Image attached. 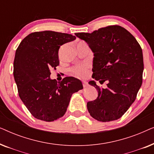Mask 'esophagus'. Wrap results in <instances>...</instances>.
<instances>
[{
  "label": "esophagus",
  "instance_id": "obj_1",
  "mask_svg": "<svg viewBox=\"0 0 154 154\" xmlns=\"http://www.w3.org/2000/svg\"><path fill=\"white\" fill-rule=\"evenodd\" d=\"M88 83L86 81H83V88H86L88 86Z\"/></svg>",
  "mask_w": 154,
  "mask_h": 154
}]
</instances>
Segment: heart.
<instances>
[{"label": "heart", "mask_w": 154, "mask_h": 154, "mask_svg": "<svg viewBox=\"0 0 154 154\" xmlns=\"http://www.w3.org/2000/svg\"><path fill=\"white\" fill-rule=\"evenodd\" d=\"M88 64H82L71 69V73L77 77H84L88 74Z\"/></svg>", "instance_id": "obj_1"}]
</instances>
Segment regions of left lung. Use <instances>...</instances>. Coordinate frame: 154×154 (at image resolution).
<instances>
[{"mask_svg":"<svg viewBox=\"0 0 154 154\" xmlns=\"http://www.w3.org/2000/svg\"><path fill=\"white\" fill-rule=\"evenodd\" d=\"M75 35L93 52L92 78L101 84L108 82L106 89L94 81L89 82L98 92L96 100L87 103L90 116L102 122L120 119L142 86L144 62L140 44L129 31L117 25Z\"/></svg>","mask_w":154,"mask_h":154,"instance_id":"8db88e82","label":"left lung"}]
</instances>
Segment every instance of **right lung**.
Segmentation results:
<instances>
[{
  "mask_svg": "<svg viewBox=\"0 0 154 154\" xmlns=\"http://www.w3.org/2000/svg\"><path fill=\"white\" fill-rule=\"evenodd\" d=\"M75 35L44 31L31 33L15 52L13 75L19 96L35 119L51 122L66 113L72 94L83 89L80 80L64 78L60 83L50 79V69L60 64L58 51Z\"/></svg>",
  "mask_w": 154,
  "mask_h": 154,
  "instance_id": "1",
  "label": "right lung"
}]
</instances>
